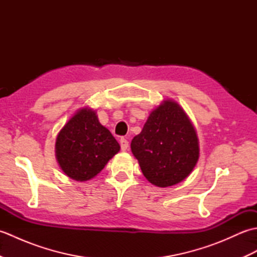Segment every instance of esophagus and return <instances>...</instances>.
I'll list each match as a JSON object with an SVG mask.
<instances>
[{
    "label": "esophagus",
    "instance_id": "1",
    "mask_svg": "<svg viewBox=\"0 0 257 257\" xmlns=\"http://www.w3.org/2000/svg\"><path fill=\"white\" fill-rule=\"evenodd\" d=\"M120 147H121V150H122V151L127 150L128 147H129L128 140L125 139V138H121V139H120Z\"/></svg>",
    "mask_w": 257,
    "mask_h": 257
}]
</instances>
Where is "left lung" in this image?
Wrapping results in <instances>:
<instances>
[{
	"label": "left lung",
	"instance_id": "8db88e82",
	"mask_svg": "<svg viewBox=\"0 0 257 257\" xmlns=\"http://www.w3.org/2000/svg\"><path fill=\"white\" fill-rule=\"evenodd\" d=\"M130 147L146 179L159 188L182 182L200 157L194 125L173 99L162 100L150 112Z\"/></svg>",
	"mask_w": 257,
	"mask_h": 257
}]
</instances>
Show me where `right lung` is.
Here are the masks:
<instances>
[{
  "mask_svg": "<svg viewBox=\"0 0 257 257\" xmlns=\"http://www.w3.org/2000/svg\"><path fill=\"white\" fill-rule=\"evenodd\" d=\"M119 150L117 140L89 107L78 109L68 119L55 144L59 168L68 178L80 182L95 178Z\"/></svg>",
  "mask_w": 257,
  "mask_h": 257,
  "instance_id": "1",
  "label": "right lung"
}]
</instances>
